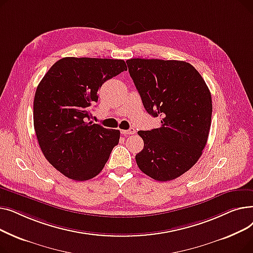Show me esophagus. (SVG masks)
Here are the masks:
<instances>
[{
	"instance_id": "1",
	"label": "esophagus",
	"mask_w": 253,
	"mask_h": 253,
	"mask_svg": "<svg viewBox=\"0 0 253 253\" xmlns=\"http://www.w3.org/2000/svg\"><path fill=\"white\" fill-rule=\"evenodd\" d=\"M135 133V129L134 128H130L128 130H122V134L128 135V134H134Z\"/></svg>"
}]
</instances>
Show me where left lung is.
Wrapping results in <instances>:
<instances>
[{
  "mask_svg": "<svg viewBox=\"0 0 253 253\" xmlns=\"http://www.w3.org/2000/svg\"><path fill=\"white\" fill-rule=\"evenodd\" d=\"M126 62L145 111L162 118L159 128L137 132L144 142L135 156L137 166L153 179H175L197 163L206 145L210 91L189 62L141 58Z\"/></svg>",
  "mask_w": 253,
  "mask_h": 253,
  "instance_id": "1",
  "label": "left lung"
}]
</instances>
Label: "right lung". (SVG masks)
I'll use <instances>...</instances> for the list:
<instances>
[{
    "instance_id": "obj_1",
    "label": "right lung",
    "mask_w": 253,
    "mask_h": 253,
    "mask_svg": "<svg viewBox=\"0 0 253 253\" xmlns=\"http://www.w3.org/2000/svg\"><path fill=\"white\" fill-rule=\"evenodd\" d=\"M127 70L122 59L64 57L37 87L34 127L47 161L60 173L84 181L96 176L120 139V131L90 120L102 84Z\"/></svg>"
}]
</instances>
